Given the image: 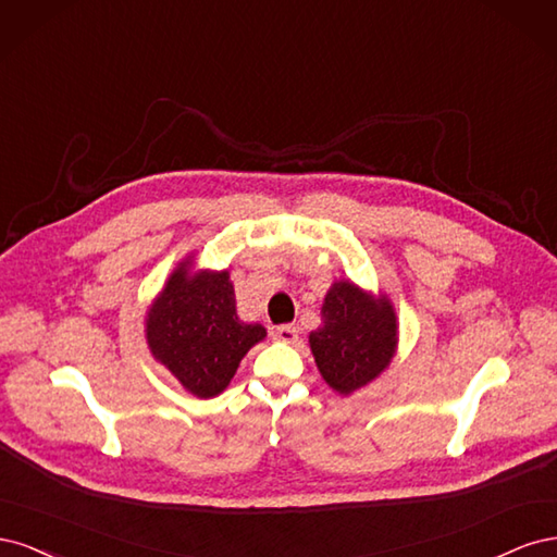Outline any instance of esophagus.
I'll list each match as a JSON object with an SVG mask.
<instances>
[{"instance_id":"obj_1","label":"esophagus","mask_w":557,"mask_h":557,"mask_svg":"<svg viewBox=\"0 0 557 557\" xmlns=\"http://www.w3.org/2000/svg\"><path fill=\"white\" fill-rule=\"evenodd\" d=\"M297 327L295 325H278L272 330V336L276 342H283V344H295L297 342Z\"/></svg>"}]
</instances>
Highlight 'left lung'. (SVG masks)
<instances>
[{
    "label": "left lung",
    "mask_w": 557,
    "mask_h": 557,
    "mask_svg": "<svg viewBox=\"0 0 557 557\" xmlns=\"http://www.w3.org/2000/svg\"><path fill=\"white\" fill-rule=\"evenodd\" d=\"M323 325L309 334L320 376L339 395L356 393L391 364L397 315L385 295L372 297L356 283L336 281L323 301Z\"/></svg>",
    "instance_id": "obj_1"
}]
</instances>
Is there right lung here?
<instances>
[{
	"mask_svg": "<svg viewBox=\"0 0 557 557\" xmlns=\"http://www.w3.org/2000/svg\"><path fill=\"white\" fill-rule=\"evenodd\" d=\"M260 323H242L227 272H197L183 260L148 309L146 339L164 364L195 397L221 395L246 352L262 342Z\"/></svg>",
	"mask_w": 557,
	"mask_h": 557,
	"instance_id": "right-lung-1",
	"label": "right lung"
}]
</instances>
